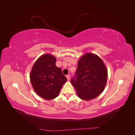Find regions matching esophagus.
<instances>
[{
    "label": "esophagus",
    "instance_id": "34e87169",
    "mask_svg": "<svg viewBox=\"0 0 135 135\" xmlns=\"http://www.w3.org/2000/svg\"><path fill=\"white\" fill-rule=\"evenodd\" d=\"M66 78H67V79H68V80H69L70 79V75H69V74L67 75H66Z\"/></svg>",
    "mask_w": 135,
    "mask_h": 135
}]
</instances>
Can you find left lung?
Here are the masks:
<instances>
[{"label":"left lung","mask_w":135,"mask_h":135,"mask_svg":"<svg viewBox=\"0 0 135 135\" xmlns=\"http://www.w3.org/2000/svg\"><path fill=\"white\" fill-rule=\"evenodd\" d=\"M107 78V69L101 59L96 55L86 54L78 61L71 83L79 98L89 100L103 91Z\"/></svg>","instance_id":"left-lung-1"}]
</instances>
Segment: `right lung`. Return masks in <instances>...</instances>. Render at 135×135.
<instances>
[{"mask_svg":"<svg viewBox=\"0 0 135 135\" xmlns=\"http://www.w3.org/2000/svg\"><path fill=\"white\" fill-rule=\"evenodd\" d=\"M56 61L54 56L44 55L36 61L30 73V81L35 92L46 100L57 96L67 81L61 69L56 66Z\"/></svg>","mask_w":135,"mask_h":135,"instance_id":"right-lung-1","label":"right lung"}]
</instances>
